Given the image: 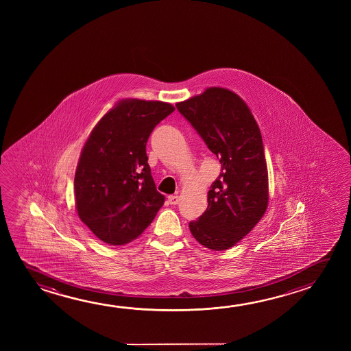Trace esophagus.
I'll return each mask as SVG.
<instances>
[{"label":"esophagus","mask_w":351,"mask_h":351,"mask_svg":"<svg viewBox=\"0 0 351 351\" xmlns=\"http://www.w3.org/2000/svg\"><path fill=\"white\" fill-rule=\"evenodd\" d=\"M167 201H169V203H170L171 206H176L178 201H180V198H178V195H169V197H167Z\"/></svg>","instance_id":"obj_1"}]
</instances>
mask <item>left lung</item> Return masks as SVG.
Segmentation results:
<instances>
[{
  "label": "left lung",
  "mask_w": 351,
  "mask_h": 351,
  "mask_svg": "<svg viewBox=\"0 0 351 351\" xmlns=\"http://www.w3.org/2000/svg\"><path fill=\"white\" fill-rule=\"evenodd\" d=\"M176 108L221 164L208 192L207 210L191 221V234L204 247L224 251L247 235L268 207V171L258 125L247 104L219 86Z\"/></svg>",
  "instance_id": "obj_1"
}]
</instances>
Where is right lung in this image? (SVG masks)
I'll list each match as a JSON object with an SVG mask.
<instances>
[{"mask_svg":"<svg viewBox=\"0 0 351 351\" xmlns=\"http://www.w3.org/2000/svg\"><path fill=\"white\" fill-rule=\"evenodd\" d=\"M171 104L125 99L93 128L75 175V208L101 241L126 245L143 232L165 197L156 191L145 145Z\"/></svg>","mask_w":351,"mask_h":351,"instance_id":"right-lung-1","label":"right lung"}]
</instances>
